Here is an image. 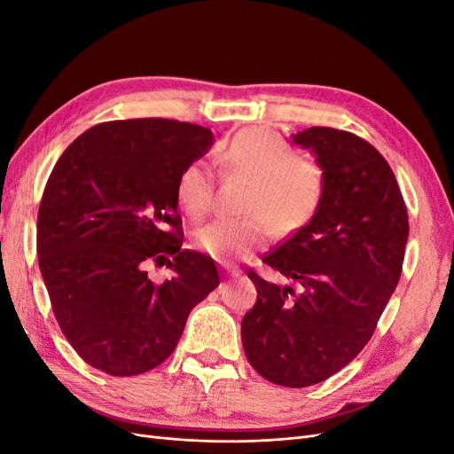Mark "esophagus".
Listing matches in <instances>:
<instances>
[{"label": "esophagus", "instance_id": "esophagus-1", "mask_svg": "<svg viewBox=\"0 0 454 454\" xmlns=\"http://www.w3.org/2000/svg\"><path fill=\"white\" fill-rule=\"evenodd\" d=\"M223 270L227 277H240L242 270L239 267H232V265H223Z\"/></svg>", "mask_w": 454, "mask_h": 454}]
</instances>
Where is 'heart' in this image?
Returning <instances> with one entry per match:
<instances>
[{"label": "heart", "mask_w": 454, "mask_h": 454, "mask_svg": "<svg viewBox=\"0 0 454 454\" xmlns=\"http://www.w3.org/2000/svg\"><path fill=\"white\" fill-rule=\"evenodd\" d=\"M222 172L250 177L246 217L215 219L195 235V248L215 259L246 257L272 239V226L294 232L307 225L324 199L325 176L318 162L297 157L280 134L265 129L239 132L217 155ZM176 199L200 219L210 212L215 174L204 160H189L176 177Z\"/></svg>", "instance_id": "heart-1"}]
</instances>
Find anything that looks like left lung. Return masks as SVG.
Segmentation results:
<instances>
[{"instance_id": "obj_1", "label": "left lung", "mask_w": 454, "mask_h": 454, "mask_svg": "<svg viewBox=\"0 0 454 454\" xmlns=\"http://www.w3.org/2000/svg\"><path fill=\"white\" fill-rule=\"evenodd\" d=\"M292 142L322 167L324 199L263 257L297 294L248 272L257 301L242 318V347L261 377L303 388L348 365L373 335L400 282L409 219L390 164L360 136L310 127Z\"/></svg>"}]
</instances>
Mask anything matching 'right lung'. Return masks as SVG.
Wrapping results in <instances>:
<instances>
[{
  "label": "right lung",
  "instance_id": "right-lung-1",
  "mask_svg": "<svg viewBox=\"0 0 454 454\" xmlns=\"http://www.w3.org/2000/svg\"><path fill=\"white\" fill-rule=\"evenodd\" d=\"M214 142L210 129L172 119L100 122L49 176L37 214L41 277L66 339L107 375L160 365L189 312L219 286L212 257L182 250L174 191L182 167ZM149 260L175 277L153 283Z\"/></svg>",
  "mask_w": 454,
  "mask_h": 454
}]
</instances>
